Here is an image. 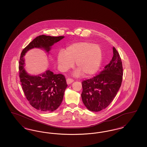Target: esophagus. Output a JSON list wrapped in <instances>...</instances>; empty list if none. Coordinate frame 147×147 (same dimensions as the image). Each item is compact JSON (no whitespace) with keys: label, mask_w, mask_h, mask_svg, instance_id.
<instances>
[{"label":"esophagus","mask_w":147,"mask_h":147,"mask_svg":"<svg viewBox=\"0 0 147 147\" xmlns=\"http://www.w3.org/2000/svg\"><path fill=\"white\" fill-rule=\"evenodd\" d=\"M73 82H74V80H73V79H70V78H68V79H67V84H71V83H72Z\"/></svg>","instance_id":"esophagus-1"}]
</instances>
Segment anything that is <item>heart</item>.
Returning <instances> with one entry per match:
<instances>
[{"label":"heart","instance_id":"b5f03b06","mask_svg":"<svg viewBox=\"0 0 147 147\" xmlns=\"http://www.w3.org/2000/svg\"><path fill=\"white\" fill-rule=\"evenodd\" d=\"M102 61L101 47L91 42H79L68 46L64 52H60L57 62L62 71L73 68L74 63L77 69L73 73L74 77H90L98 72Z\"/></svg>","mask_w":147,"mask_h":147}]
</instances>
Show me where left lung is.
<instances>
[{
  "mask_svg": "<svg viewBox=\"0 0 147 147\" xmlns=\"http://www.w3.org/2000/svg\"><path fill=\"white\" fill-rule=\"evenodd\" d=\"M113 53L112 60L100 74L82 82V101L91 111L98 112L105 109L112 102L121 87L122 63L115 47H113Z\"/></svg>",
  "mask_w": 147,
  "mask_h": 147,
  "instance_id": "left-lung-1",
  "label": "left lung"
}]
</instances>
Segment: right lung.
I'll return each mask as SVG.
<instances>
[{
    "mask_svg": "<svg viewBox=\"0 0 147 147\" xmlns=\"http://www.w3.org/2000/svg\"><path fill=\"white\" fill-rule=\"evenodd\" d=\"M64 37L40 35L21 52L19 69L23 91L30 105L43 112H53L61 104L67 87L66 80L62 74H55L49 69L38 75L29 74L24 68V56L29 50L35 48L43 49L49 54L52 46Z\"/></svg>",
    "mask_w": 147,
    "mask_h": 147,
    "instance_id": "1",
    "label": "right lung"
}]
</instances>
